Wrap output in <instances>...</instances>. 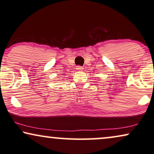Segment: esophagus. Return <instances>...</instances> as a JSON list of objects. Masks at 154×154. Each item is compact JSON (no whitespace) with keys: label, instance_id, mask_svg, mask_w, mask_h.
Returning a JSON list of instances; mask_svg holds the SVG:
<instances>
[{"label":"esophagus","instance_id":"1","mask_svg":"<svg viewBox=\"0 0 154 154\" xmlns=\"http://www.w3.org/2000/svg\"><path fill=\"white\" fill-rule=\"evenodd\" d=\"M76 69H77V70H79V71H82L83 69L82 68V66H77Z\"/></svg>","mask_w":154,"mask_h":154}]
</instances>
